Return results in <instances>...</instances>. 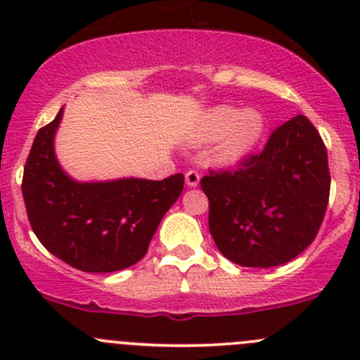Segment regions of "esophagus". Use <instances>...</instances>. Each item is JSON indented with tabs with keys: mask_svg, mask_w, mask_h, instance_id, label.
Returning a JSON list of instances; mask_svg holds the SVG:
<instances>
[{
	"mask_svg": "<svg viewBox=\"0 0 360 360\" xmlns=\"http://www.w3.org/2000/svg\"><path fill=\"white\" fill-rule=\"evenodd\" d=\"M198 183H200V174H198L197 170H188V172H186V184H188V186L195 188V186H198Z\"/></svg>",
	"mask_w": 360,
	"mask_h": 360,
	"instance_id": "34e87169",
	"label": "esophagus"
}]
</instances>
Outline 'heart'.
<instances>
[{
  "label": "heart",
  "mask_w": 360,
  "mask_h": 360,
  "mask_svg": "<svg viewBox=\"0 0 360 360\" xmlns=\"http://www.w3.org/2000/svg\"><path fill=\"white\" fill-rule=\"evenodd\" d=\"M263 116L257 111L238 112L231 106H219L203 116L198 139L209 143L221 136L216 146V158L221 163H231L252 150L263 134Z\"/></svg>",
  "instance_id": "1"
}]
</instances>
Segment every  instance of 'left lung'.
<instances>
[{
  "label": "left lung",
  "instance_id": "1",
  "mask_svg": "<svg viewBox=\"0 0 360 360\" xmlns=\"http://www.w3.org/2000/svg\"><path fill=\"white\" fill-rule=\"evenodd\" d=\"M200 186L221 254L240 266H278L314 242L324 219L331 190L326 144L297 115L271 132L259 153L237 169L209 170Z\"/></svg>",
  "mask_w": 360,
  "mask_h": 360
}]
</instances>
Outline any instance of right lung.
<instances>
[{
	"label": "right lung",
	"mask_w": 360,
	"mask_h": 360,
	"mask_svg": "<svg viewBox=\"0 0 360 360\" xmlns=\"http://www.w3.org/2000/svg\"><path fill=\"white\" fill-rule=\"evenodd\" d=\"M60 118L63 110L38 130L24 167L22 197L32 231L49 252L82 271L132 266L143 259L160 221L179 198L184 176L76 183L53 153Z\"/></svg>",
	"instance_id": "add662e5"
}]
</instances>
